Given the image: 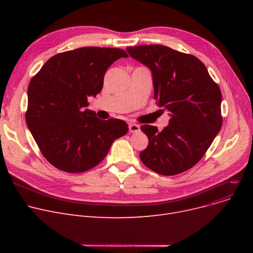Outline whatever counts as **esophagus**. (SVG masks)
Returning <instances> with one entry per match:
<instances>
[{
    "label": "esophagus",
    "instance_id": "1",
    "mask_svg": "<svg viewBox=\"0 0 253 253\" xmlns=\"http://www.w3.org/2000/svg\"><path fill=\"white\" fill-rule=\"evenodd\" d=\"M139 130H140L139 125L134 124V123H130L129 124V131L131 132V133H136V132H138Z\"/></svg>",
    "mask_w": 253,
    "mask_h": 253
}]
</instances>
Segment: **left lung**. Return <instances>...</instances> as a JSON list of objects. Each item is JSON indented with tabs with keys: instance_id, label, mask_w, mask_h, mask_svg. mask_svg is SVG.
I'll return each instance as SVG.
<instances>
[{
	"instance_id": "1",
	"label": "left lung",
	"mask_w": 253,
	"mask_h": 253,
	"mask_svg": "<svg viewBox=\"0 0 253 253\" xmlns=\"http://www.w3.org/2000/svg\"><path fill=\"white\" fill-rule=\"evenodd\" d=\"M152 71L154 98L169 112V125L140 127L149 138L141 162L162 175H175L196 165L222 124L221 92L204 63L191 54L162 45L126 48ZM163 112V110H160Z\"/></svg>"
}]
</instances>
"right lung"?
<instances>
[{
    "instance_id": "1",
    "label": "right lung",
    "mask_w": 253,
    "mask_h": 253,
    "mask_svg": "<svg viewBox=\"0 0 253 253\" xmlns=\"http://www.w3.org/2000/svg\"><path fill=\"white\" fill-rule=\"evenodd\" d=\"M119 48L83 47L52 56L31 80L25 121L46 160L57 169L79 173L99 164L128 125L119 119L100 120L86 109L96 96L104 74L127 57Z\"/></svg>"
}]
</instances>
